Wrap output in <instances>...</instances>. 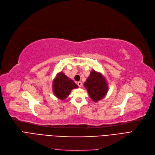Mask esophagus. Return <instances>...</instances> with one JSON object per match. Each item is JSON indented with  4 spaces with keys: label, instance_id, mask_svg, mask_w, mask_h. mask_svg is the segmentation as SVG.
Instances as JSON below:
<instances>
[{
    "label": "esophagus",
    "instance_id": "obj_1",
    "mask_svg": "<svg viewBox=\"0 0 155 155\" xmlns=\"http://www.w3.org/2000/svg\"><path fill=\"white\" fill-rule=\"evenodd\" d=\"M78 87H82V83L81 82V81H79V82H78Z\"/></svg>",
    "mask_w": 155,
    "mask_h": 155
}]
</instances>
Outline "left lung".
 Listing matches in <instances>:
<instances>
[{
  "mask_svg": "<svg viewBox=\"0 0 155 155\" xmlns=\"http://www.w3.org/2000/svg\"><path fill=\"white\" fill-rule=\"evenodd\" d=\"M84 86L94 102L103 99L106 95L108 90L107 82L102 74L92 71L90 76L84 83Z\"/></svg>",
  "mask_w": 155,
  "mask_h": 155,
  "instance_id": "obj_1",
  "label": "left lung"
}]
</instances>
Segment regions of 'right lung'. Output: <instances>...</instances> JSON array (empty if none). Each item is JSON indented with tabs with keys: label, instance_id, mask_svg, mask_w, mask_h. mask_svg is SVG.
<instances>
[{
	"label": "right lung",
	"instance_id": "right-lung-1",
	"mask_svg": "<svg viewBox=\"0 0 155 155\" xmlns=\"http://www.w3.org/2000/svg\"><path fill=\"white\" fill-rule=\"evenodd\" d=\"M77 88H78V85L62 72L58 73L53 80V92L57 98L61 100L66 99L70 94L71 90Z\"/></svg>",
	"mask_w": 155,
	"mask_h": 155
}]
</instances>
